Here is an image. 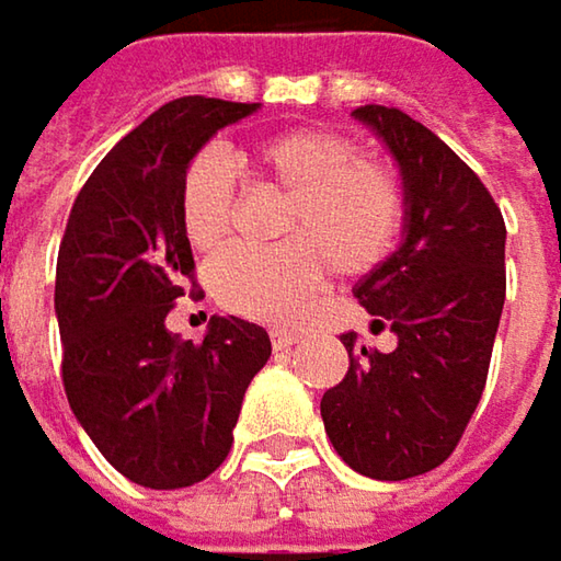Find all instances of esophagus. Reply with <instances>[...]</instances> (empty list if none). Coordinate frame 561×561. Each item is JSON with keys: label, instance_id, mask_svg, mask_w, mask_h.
<instances>
[{"label": "esophagus", "instance_id": "1", "mask_svg": "<svg viewBox=\"0 0 561 561\" xmlns=\"http://www.w3.org/2000/svg\"><path fill=\"white\" fill-rule=\"evenodd\" d=\"M295 343H298V333L295 331H282V328L273 331V346H276V350H291Z\"/></svg>", "mask_w": 561, "mask_h": 561}]
</instances>
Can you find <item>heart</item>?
Here are the masks:
<instances>
[{"label": "heart", "instance_id": "heart-1", "mask_svg": "<svg viewBox=\"0 0 561 561\" xmlns=\"http://www.w3.org/2000/svg\"><path fill=\"white\" fill-rule=\"evenodd\" d=\"M263 176L288 192L282 243L228 247L208 270V285L233 314L285 324L318 291L324 263L356 276L373 270L401 230V188L394 173L353 157L331 130H291L253 150ZM237 202V173L228 153L202 150L182 173L179 218L195 250L225 243Z\"/></svg>", "mask_w": 561, "mask_h": 561}]
</instances>
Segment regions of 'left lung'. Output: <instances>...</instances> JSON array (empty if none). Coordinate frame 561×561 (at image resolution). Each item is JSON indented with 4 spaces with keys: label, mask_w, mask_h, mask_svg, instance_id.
<instances>
[{
    "label": "left lung",
    "mask_w": 561,
    "mask_h": 561,
    "mask_svg": "<svg viewBox=\"0 0 561 561\" xmlns=\"http://www.w3.org/2000/svg\"><path fill=\"white\" fill-rule=\"evenodd\" d=\"M398 163L401 243L353 285L391 353L343 333L350 369L321 398L336 456L401 482L449 459L479 408L504 308V218L482 179L433 130L385 105L353 112Z\"/></svg>",
    "instance_id": "obj_1"
}]
</instances>
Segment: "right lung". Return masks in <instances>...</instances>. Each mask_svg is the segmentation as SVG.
I'll list each match as a JSON object with an SVG mask.
<instances>
[{"mask_svg":"<svg viewBox=\"0 0 561 561\" xmlns=\"http://www.w3.org/2000/svg\"><path fill=\"white\" fill-rule=\"evenodd\" d=\"M256 108L205 95L157 108L85 179L60 243L67 401L99 453L144 488H188L228 459L243 391L273 353L270 333L233 314H215L202 343L167 328L195 270L182 173Z\"/></svg>","mask_w":561,"mask_h":561,"instance_id":"obj_1","label":"right lung"}]
</instances>
